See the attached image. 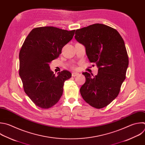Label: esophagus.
I'll list each match as a JSON object with an SVG mask.
<instances>
[{
    "label": "esophagus",
    "mask_w": 145,
    "mask_h": 145,
    "mask_svg": "<svg viewBox=\"0 0 145 145\" xmlns=\"http://www.w3.org/2000/svg\"><path fill=\"white\" fill-rule=\"evenodd\" d=\"M78 75H79V73H77V72H73V73H72V76L73 77H76V76H78Z\"/></svg>",
    "instance_id": "34e87169"
}]
</instances>
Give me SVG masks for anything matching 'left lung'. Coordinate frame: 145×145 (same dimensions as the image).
Here are the masks:
<instances>
[{"instance_id":"8db88e82","label":"left lung","mask_w":145,"mask_h":145,"mask_svg":"<svg viewBox=\"0 0 145 145\" xmlns=\"http://www.w3.org/2000/svg\"><path fill=\"white\" fill-rule=\"evenodd\" d=\"M75 34L76 40L85 46L90 62L99 68L95 76L82 73L86 81L81 95L90 106L103 108L117 97L126 78L129 58L124 41L116 29L99 23L77 29Z\"/></svg>"}]
</instances>
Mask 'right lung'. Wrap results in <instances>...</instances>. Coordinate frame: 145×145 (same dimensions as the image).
I'll return each mask as SVG.
<instances>
[{"label":"right lung","mask_w":145,"mask_h":145,"mask_svg":"<svg viewBox=\"0 0 145 145\" xmlns=\"http://www.w3.org/2000/svg\"><path fill=\"white\" fill-rule=\"evenodd\" d=\"M75 30L54 27L33 29L26 37L19 52V76L25 93L37 106L48 109L60 99L64 82L72 74L50 69V64L61 54L62 48L73 38Z\"/></svg>","instance_id":"right-lung-1"}]
</instances>
